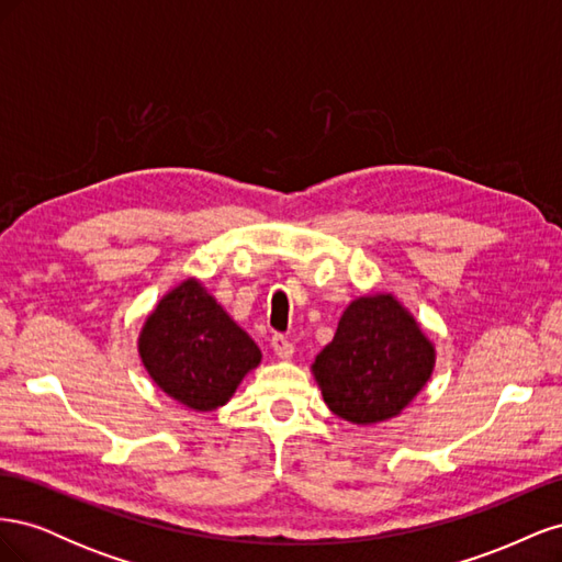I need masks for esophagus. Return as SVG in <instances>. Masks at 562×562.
Returning a JSON list of instances; mask_svg holds the SVG:
<instances>
[{
  "instance_id": "obj_1",
  "label": "esophagus",
  "mask_w": 562,
  "mask_h": 562,
  "mask_svg": "<svg viewBox=\"0 0 562 562\" xmlns=\"http://www.w3.org/2000/svg\"><path fill=\"white\" fill-rule=\"evenodd\" d=\"M271 349H274L277 359H281V361L293 359V351H295L291 339L283 337V335H274V337H271Z\"/></svg>"
}]
</instances>
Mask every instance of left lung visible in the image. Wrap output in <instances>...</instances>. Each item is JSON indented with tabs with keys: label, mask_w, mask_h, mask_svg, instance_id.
<instances>
[{
	"label": "left lung",
	"mask_w": 562,
	"mask_h": 562,
	"mask_svg": "<svg viewBox=\"0 0 562 562\" xmlns=\"http://www.w3.org/2000/svg\"><path fill=\"white\" fill-rule=\"evenodd\" d=\"M436 345L394 293L356 297L312 363L330 411L359 427L398 417L431 380Z\"/></svg>",
	"instance_id": "1"
}]
</instances>
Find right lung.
Segmentation results:
<instances>
[{"instance_id": "1", "label": "right lung", "mask_w": 562, "mask_h": 562, "mask_svg": "<svg viewBox=\"0 0 562 562\" xmlns=\"http://www.w3.org/2000/svg\"><path fill=\"white\" fill-rule=\"evenodd\" d=\"M138 356L151 382L194 413L229 403L262 361L252 337L196 277L173 285L145 316Z\"/></svg>"}]
</instances>
